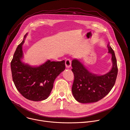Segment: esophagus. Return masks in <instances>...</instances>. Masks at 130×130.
Masks as SVG:
<instances>
[{
	"instance_id": "34e87169",
	"label": "esophagus",
	"mask_w": 130,
	"mask_h": 130,
	"mask_svg": "<svg viewBox=\"0 0 130 130\" xmlns=\"http://www.w3.org/2000/svg\"><path fill=\"white\" fill-rule=\"evenodd\" d=\"M71 63H72V61L70 59H67L65 61V65L67 68H70L71 66Z\"/></svg>"
}]
</instances>
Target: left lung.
Returning <instances> with one entry per match:
<instances>
[{
  "label": "left lung",
  "mask_w": 130,
  "mask_h": 130,
  "mask_svg": "<svg viewBox=\"0 0 130 130\" xmlns=\"http://www.w3.org/2000/svg\"><path fill=\"white\" fill-rule=\"evenodd\" d=\"M108 53L111 54V70L103 75L90 72L77 59L72 62L74 75L72 91L74 98L81 103H91L103 99L114 87L118 73L115 53L108 43Z\"/></svg>",
  "instance_id": "left-lung-1"
}]
</instances>
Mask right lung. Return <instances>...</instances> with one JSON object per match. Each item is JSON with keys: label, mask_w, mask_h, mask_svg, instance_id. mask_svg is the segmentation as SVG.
Masks as SVG:
<instances>
[{"label": "right lung", "mask_w": 130, "mask_h": 130, "mask_svg": "<svg viewBox=\"0 0 130 130\" xmlns=\"http://www.w3.org/2000/svg\"><path fill=\"white\" fill-rule=\"evenodd\" d=\"M26 35L18 45L11 61L13 80L16 89L24 97L35 101H41L49 97L56 78L65 69V60H48L37 67L22 63V45Z\"/></svg>", "instance_id": "right-lung-1"}]
</instances>
